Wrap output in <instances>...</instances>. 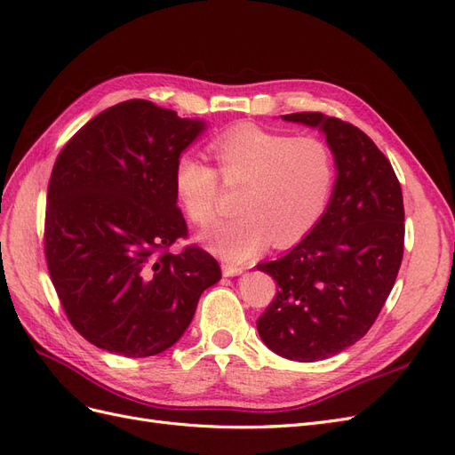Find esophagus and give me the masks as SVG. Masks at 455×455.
I'll list each match as a JSON object with an SVG mask.
<instances>
[{"label":"esophagus","instance_id":"34e87169","mask_svg":"<svg viewBox=\"0 0 455 455\" xmlns=\"http://www.w3.org/2000/svg\"><path fill=\"white\" fill-rule=\"evenodd\" d=\"M222 271H224L226 277H233V275L243 273L244 267H243V266H235V264H229V261H224V264H222Z\"/></svg>","mask_w":455,"mask_h":455}]
</instances>
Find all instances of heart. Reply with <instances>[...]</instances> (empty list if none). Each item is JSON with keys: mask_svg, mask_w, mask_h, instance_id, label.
<instances>
[{"mask_svg": "<svg viewBox=\"0 0 455 455\" xmlns=\"http://www.w3.org/2000/svg\"><path fill=\"white\" fill-rule=\"evenodd\" d=\"M216 171L182 154L174 163V189L186 216L211 226L222 212V188H241L239 216L206 233L228 259H244L269 243L288 246L319 222L334 188V151L313 136H292L256 125H235L209 142Z\"/></svg>", "mask_w": 455, "mask_h": 455, "instance_id": "b5f03b06", "label": "heart"}]
</instances>
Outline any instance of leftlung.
<instances>
[{"instance_id":"obj_1","label":"left lung","mask_w":455,"mask_h":455,"mask_svg":"<svg viewBox=\"0 0 455 455\" xmlns=\"http://www.w3.org/2000/svg\"><path fill=\"white\" fill-rule=\"evenodd\" d=\"M283 119L326 134L338 176L309 235L256 266L277 283L256 326L271 351L313 363L353 346L378 319L404 252L403 189L389 159L359 127L321 112Z\"/></svg>"}]
</instances>
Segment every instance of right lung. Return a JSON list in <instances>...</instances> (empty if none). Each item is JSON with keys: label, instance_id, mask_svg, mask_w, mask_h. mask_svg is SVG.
Instances as JSON below:
<instances>
[{"label": "right lung", "instance_id": "add662e5", "mask_svg": "<svg viewBox=\"0 0 455 455\" xmlns=\"http://www.w3.org/2000/svg\"><path fill=\"white\" fill-rule=\"evenodd\" d=\"M204 123L125 100L81 127L54 161L45 258L68 321L92 346L140 359L186 332L204 288L222 277L188 237L174 163Z\"/></svg>", "mask_w": 455, "mask_h": 455}]
</instances>
